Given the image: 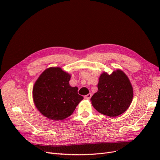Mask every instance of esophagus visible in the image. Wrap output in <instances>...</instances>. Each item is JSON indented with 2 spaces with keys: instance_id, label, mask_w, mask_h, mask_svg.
<instances>
[{
  "instance_id": "esophagus-1",
  "label": "esophagus",
  "mask_w": 160,
  "mask_h": 160,
  "mask_svg": "<svg viewBox=\"0 0 160 160\" xmlns=\"http://www.w3.org/2000/svg\"><path fill=\"white\" fill-rule=\"evenodd\" d=\"M91 96H92V94H91V93H89L88 95H86V96H85V98L89 99V98H91Z\"/></svg>"
}]
</instances>
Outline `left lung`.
<instances>
[{
  "label": "left lung",
  "instance_id": "obj_1",
  "mask_svg": "<svg viewBox=\"0 0 160 160\" xmlns=\"http://www.w3.org/2000/svg\"><path fill=\"white\" fill-rule=\"evenodd\" d=\"M97 87V92L91 98L97 112L115 117L127 111L133 94L131 83L123 71L117 69L110 75L103 72Z\"/></svg>",
  "mask_w": 160,
  "mask_h": 160
}]
</instances>
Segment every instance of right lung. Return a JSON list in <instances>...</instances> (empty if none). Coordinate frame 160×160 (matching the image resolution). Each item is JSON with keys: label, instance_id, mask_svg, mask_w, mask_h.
I'll use <instances>...</instances> for the list:
<instances>
[{"label": "right lung", "instance_id": "add662e5", "mask_svg": "<svg viewBox=\"0 0 160 160\" xmlns=\"http://www.w3.org/2000/svg\"><path fill=\"white\" fill-rule=\"evenodd\" d=\"M71 75L60 67L44 71L33 88V102L42 115L49 119L61 121L68 117L83 98L78 88L69 85Z\"/></svg>", "mask_w": 160, "mask_h": 160}]
</instances>
